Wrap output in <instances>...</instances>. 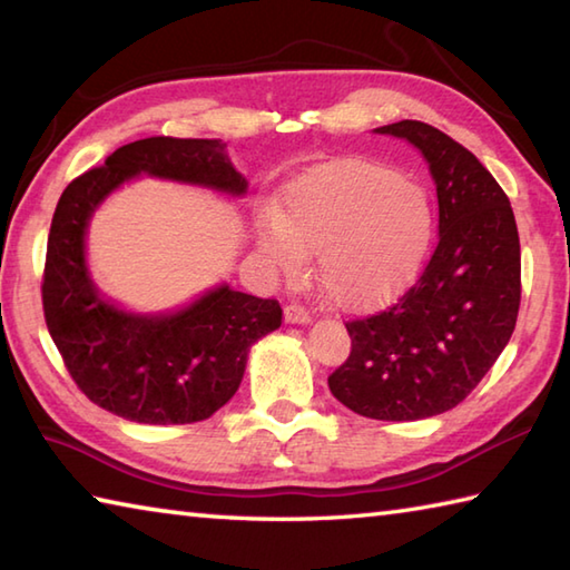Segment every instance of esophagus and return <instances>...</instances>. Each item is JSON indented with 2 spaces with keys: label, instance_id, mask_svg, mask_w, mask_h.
Segmentation results:
<instances>
[{
  "label": "esophagus",
  "instance_id": "esophagus-1",
  "mask_svg": "<svg viewBox=\"0 0 570 570\" xmlns=\"http://www.w3.org/2000/svg\"><path fill=\"white\" fill-rule=\"evenodd\" d=\"M285 320L289 324H307L312 320V315L307 307H302V305H297V302H293V305L285 307Z\"/></svg>",
  "mask_w": 570,
  "mask_h": 570
}]
</instances>
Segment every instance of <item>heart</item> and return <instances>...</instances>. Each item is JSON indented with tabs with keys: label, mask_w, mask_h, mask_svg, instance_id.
Listing matches in <instances>:
<instances>
[{
	"label": "heart",
	"mask_w": 570,
	"mask_h": 570,
	"mask_svg": "<svg viewBox=\"0 0 570 570\" xmlns=\"http://www.w3.org/2000/svg\"><path fill=\"white\" fill-rule=\"evenodd\" d=\"M433 206L417 184L376 161L344 159L287 187L285 218L268 214L261 248L295 277L317 253V281L340 307L358 309L411 281L433 238Z\"/></svg>",
	"instance_id": "b5f03b06"
}]
</instances>
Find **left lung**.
Returning a JSON list of instances; mask_svg holds the SVG:
<instances>
[{"mask_svg":"<svg viewBox=\"0 0 570 570\" xmlns=\"http://www.w3.org/2000/svg\"><path fill=\"white\" fill-rule=\"evenodd\" d=\"M376 132L421 149L438 191V246L389 305L346 322L352 352L330 391L374 421H421L455 409L514 332L521 250L514 212L482 161L438 127L401 120Z\"/></svg>","mask_w":570,"mask_h":570,"instance_id":"obj_1","label":"left lung"}]
</instances>
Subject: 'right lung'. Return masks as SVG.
<instances>
[{
	"instance_id": "1",
	"label": "right lung",
	"mask_w": 570,
	"mask_h": 570,
	"mask_svg": "<svg viewBox=\"0 0 570 570\" xmlns=\"http://www.w3.org/2000/svg\"><path fill=\"white\" fill-rule=\"evenodd\" d=\"M137 174L234 196L248 187L220 139L147 137L115 149L58 199L41 283L46 327L76 386L100 409L149 425L206 421L238 391L250 344L281 327L283 307L228 285L171 315H132L102 299L86 265L88 218Z\"/></svg>"
}]
</instances>
